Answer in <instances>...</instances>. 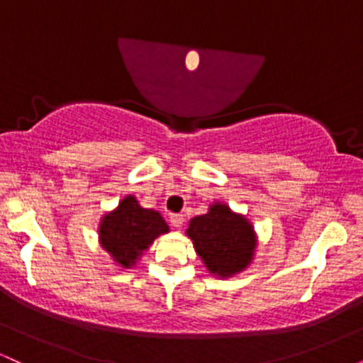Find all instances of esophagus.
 <instances>
[{"instance_id": "34e87169", "label": "esophagus", "mask_w": 363, "mask_h": 363, "mask_svg": "<svg viewBox=\"0 0 363 363\" xmlns=\"http://www.w3.org/2000/svg\"><path fill=\"white\" fill-rule=\"evenodd\" d=\"M170 223H172V227L176 228H181L182 223H184V216L182 215H170Z\"/></svg>"}]
</instances>
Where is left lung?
I'll list each match as a JSON object with an SVG mask.
<instances>
[{
  "instance_id": "1",
  "label": "left lung",
  "mask_w": 363,
  "mask_h": 363,
  "mask_svg": "<svg viewBox=\"0 0 363 363\" xmlns=\"http://www.w3.org/2000/svg\"><path fill=\"white\" fill-rule=\"evenodd\" d=\"M186 234L208 272L222 278L247 268L256 251L251 222L222 203H213L208 213L194 216Z\"/></svg>"
}]
</instances>
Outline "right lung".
Returning <instances> with one entry per match:
<instances>
[{
  "instance_id": "obj_1",
  "label": "right lung",
  "mask_w": 363,
  "mask_h": 363,
  "mask_svg": "<svg viewBox=\"0 0 363 363\" xmlns=\"http://www.w3.org/2000/svg\"><path fill=\"white\" fill-rule=\"evenodd\" d=\"M167 232L169 225L158 211L141 208L138 199L128 194L116 210L102 216L99 240L119 266L131 268L153 240Z\"/></svg>"
}]
</instances>
